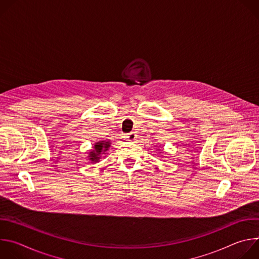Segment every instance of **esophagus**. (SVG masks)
<instances>
[{
	"instance_id": "esophagus-1",
	"label": "esophagus",
	"mask_w": 259,
	"mask_h": 259,
	"mask_svg": "<svg viewBox=\"0 0 259 259\" xmlns=\"http://www.w3.org/2000/svg\"><path fill=\"white\" fill-rule=\"evenodd\" d=\"M136 137H137V135L135 134V132H131V133H129V134L125 135V138H126L127 140H129V141H133V140H135V139H136Z\"/></svg>"
}]
</instances>
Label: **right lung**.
I'll return each instance as SVG.
<instances>
[{
    "label": "right lung",
    "instance_id": "add662e5",
    "mask_svg": "<svg viewBox=\"0 0 259 259\" xmlns=\"http://www.w3.org/2000/svg\"><path fill=\"white\" fill-rule=\"evenodd\" d=\"M110 142L108 141H98L96 144H94V150H92L89 154V160L93 163H97L100 159V155L105 154V152L109 149Z\"/></svg>",
    "mask_w": 259,
    "mask_h": 259
}]
</instances>
